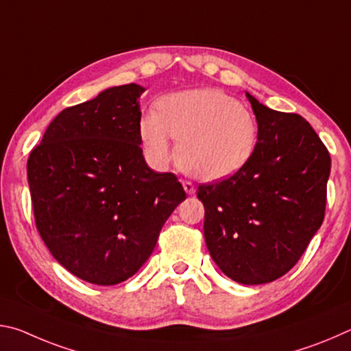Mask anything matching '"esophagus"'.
<instances>
[{
    "label": "esophagus",
    "mask_w": 351,
    "mask_h": 351,
    "mask_svg": "<svg viewBox=\"0 0 351 351\" xmlns=\"http://www.w3.org/2000/svg\"><path fill=\"white\" fill-rule=\"evenodd\" d=\"M182 187H184V190H186L187 195L195 193V186L190 181H182Z\"/></svg>",
    "instance_id": "esophagus-1"
}]
</instances>
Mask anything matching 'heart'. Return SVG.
I'll return each instance as SVG.
<instances>
[{"instance_id":"obj_1","label":"heart","mask_w":351,"mask_h":351,"mask_svg":"<svg viewBox=\"0 0 351 351\" xmlns=\"http://www.w3.org/2000/svg\"><path fill=\"white\" fill-rule=\"evenodd\" d=\"M139 136L148 161L165 169L176 156L198 180L221 181L251 161L258 141L257 119L245 105L217 88L167 94L158 111L141 116Z\"/></svg>"}]
</instances>
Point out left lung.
Wrapping results in <instances>:
<instances>
[{
	"instance_id": "1",
	"label": "left lung",
	"mask_w": 351,
	"mask_h": 351,
	"mask_svg": "<svg viewBox=\"0 0 351 351\" xmlns=\"http://www.w3.org/2000/svg\"><path fill=\"white\" fill-rule=\"evenodd\" d=\"M258 123L251 161L239 173L203 184L204 239L226 276L269 283L299 261L324 221L331 159L304 117L246 93Z\"/></svg>"
}]
</instances>
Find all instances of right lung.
Segmentation results:
<instances>
[{
    "mask_svg": "<svg viewBox=\"0 0 351 351\" xmlns=\"http://www.w3.org/2000/svg\"><path fill=\"white\" fill-rule=\"evenodd\" d=\"M128 83L63 110L27 161L35 224L54 258L94 285H117L150 257L186 192L148 167L139 97Z\"/></svg>",
    "mask_w": 351,
    "mask_h": 351,
    "instance_id": "obj_1",
    "label": "right lung"
}]
</instances>
